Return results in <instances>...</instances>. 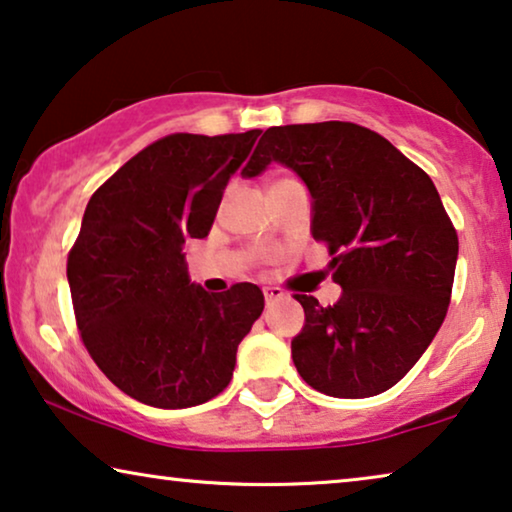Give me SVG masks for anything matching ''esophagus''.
<instances>
[{"label":"esophagus","instance_id":"1","mask_svg":"<svg viewBox=\"0 0 512 512\" xmlns=\"http://www.w3.org/2000/svg\"><path fill=\"white\" fill-rule=\"evenodd\" d=\"M285 297V292L280 290V287H264V301L266 306H271L273 301H280Z\"/></svg>","mask_w":512,"mask_h":512}]
</instances>
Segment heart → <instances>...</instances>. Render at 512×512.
I'll list each match as a JSON object with an SVG mask.
<instances>
[{
    "label": "heart",
    "mask_w": 512,
    "mask_h": 512,
    "mask_svg": "<svg viewBox=\"0 0 512 512\" xmlns=\"http://www.w3.org/2000/svg\"><path fill=\"white\" fill-rule=\"evenodd\" d=\"M292 183H299L297 178H292V176H287V174H276V176H271L269 178V192L271 190H276V187H283V185H292Z\"/></svg>",
    "instance_id": "obj_1"
}]
</instances>
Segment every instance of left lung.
Masks as SVG:
<instances>
[{
  "label": "left lung",
  "instance_id": "obj_1",
  "mask_svg": "<svg viewBox=\"0 0 512 512\" xmlns=\"http://www.w3.org/2000/svg\"><path fill=\"white\" fill-rule=\"evenodd\" d=\"M271 162L313 197V239L329 250L334 306L294 294L306 322L292 359L313 390L364 399L397 385L434 341L450 306L457 229L434 183L385 136L355 122L269 127L243 176Z\"/></svg>",
  "mask_w": 512,
  "mask_h": 512
}]
</instances>
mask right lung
I'll list each match as a JSON object with an SVG mask.
<instances>
[{
  "label": "right lung",
  "mask_w": 512,
  "mask_h": 512,
  "mask_svg": "<svg viewBox=\"0 0 512 512\" xmlns=\"http://www.w3.org/2000/svg\"><path fill=\"white\" fill-rule=\"evenodd\" d=\"M259 134L164 136L122 164L85 208L67 257L76 325L104 376L146 406L218 397L264 311L253 283L220 294L190 285L183 255L185 241L211 232L222 192Z\"/></svg>",
  "instance_id": "add662e5"
}]
</instances>
